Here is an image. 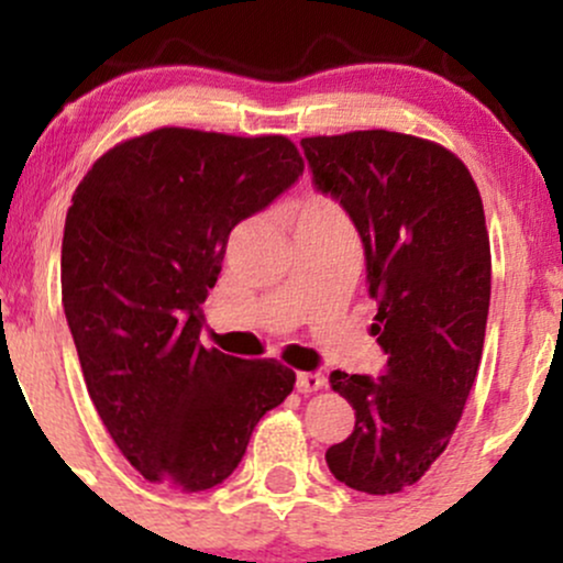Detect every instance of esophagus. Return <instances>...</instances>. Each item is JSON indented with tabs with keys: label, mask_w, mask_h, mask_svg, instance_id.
<instances>
[{
	"label": "esophagus",
	"mask_w": 563,
	"mask_h": 563,
	"mask_svg": "<svg viewBox=\"0 0 563 563\" xmlns=\"http://www.w3.org/2000/svg\"><path fill=\"white\" fill-rule=\"evenodd\" d=\"M325 386V376L322 373H296V389H299L301 394H309V391H318Z\"/></svg>",
	"instance_id": "obj_1"
}]
</instances>
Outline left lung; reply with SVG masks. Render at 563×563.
Wrapping results in <instances>:
<instances>
[{
	"label": "left lung",
	"instance_id": "left-lung-1",
	"mask_svg": "<svg viewBox=\"0 0 563 563\" xmlns=\"http://www.w3.org/2000/svg\"><path fill=\"white\" fill-rule=\"evenodd\" d=\"M301 147L318 192L360 232L378 303L371 333L386 354L380 376L331 373L354 431L325 461L346 487L391 495L448 448L479 371L493 275L482 196L461 158L410 134L371 129Z\"/></svg>",
	"mask_w": 563,
	"mask_h": 563
}]
</instances>
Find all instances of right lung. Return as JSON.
<instances>
[{
    "label": "right lung",
    "instance_id": "1",
    "mask_svg": "<svg viewBox=\"0 0 563 563\" xmlns=\"http://www.w3.org/2000/svg\"><path fill=\"white\" fill-rule=\"evenodd\" d=\"M296 145L166 126L108 151L74 192L63 309L87 391L147 482L200 493L243 461L267 410L294 391L275 360L203 349L209 288L238 222L301 177Z\"/></svg>",
    "mask_w": 563,
    "mask_h": 563
}]
</instances>
